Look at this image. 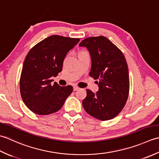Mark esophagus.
<instances>
[{"mask_svg":"<svg viewBox=\"0 0 159 159\" xmlns=\"http://www.w3.org/2000/svg\"><path fill=\"white\" fill-rule=\"evenodd\" d=\"M78 89H79V87L78 86H73V90H74V91H75V90H78Z\"/></svg>","mask_w":159,"mask_h":159,"instance_id":"esophagus-1","label":"esophagus"}]
</instances>
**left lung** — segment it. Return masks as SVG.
Listing matches in <instances>:
<instances>
[{
  "label": "left lung",
  "instance_id": "left-lung-1",
  "mask_svg": "<svg viewBox=\"0 0 159 159\" xmlns=\"http://www.w3.org/2000/svg\"><path fill=\"white\" fill-rule=\"evenodd\" d=\"M79 45L90 52L92 66L89 75L99 80L96 94L86 90L84 108L99 120L113 119L124 108L129 95L128 68L124 55L104 36L85 38Z\"/></svg>",
  "mask_w": 159,
  "mask_h": 159
}]
</instances>
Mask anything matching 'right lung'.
<instances>
[{
	"label": "right lung",
	"mask_w": 159,
	"mask_h": 159,
	"mask_svg": "<svg viewBox=\"0 0 159 159\" xmlns=\"http://www.w3.org/2000/svg\"><path fill=\"white\" fill-rule=\"evenodd\" d=\"M80 38L53 35L32 47L26 56L20 78L22 101L33 112L40 115L56 112L73 92V86L51 84V77L62 70L67 53Z\"/></svg>",
	"instance_id": "1"
}]
</instances>
